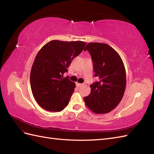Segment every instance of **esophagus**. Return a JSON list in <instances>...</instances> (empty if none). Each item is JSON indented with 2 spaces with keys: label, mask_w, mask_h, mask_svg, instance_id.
<instances>
[{
  "label": "esophagus",
  "mask_w": 154,
  "mask_h": 154,
  "mask_svg": "<svg viewBox=\"0 0 154 154\" xmlns=\"http://www.w3.org/2000/svg\"><path fill=\"white\" fill-rule=\"evenodd\" d=\"M76 86L78 87V88H80V87H82L83 84V83H76Z\"/></svg>",
  "instance_id": "obj_1"
}]
</instances>
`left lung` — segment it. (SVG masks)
I'll list each match as a JSON object with an SVG mask.
<instances>
[{"instance_id":"1","label":"left lung","mask_w":154,"mask_h":154,"mask_svg":"<svg viewBox=\"0 0 154 154\" xmlns=\"http://www.w3.org/2000/svg\"><path fill=\"white\" fill-rule=\"evenodd\" d=\"M94 76L98 81L90 85L91 92L83 97L87 106L96 114H106L122 101L126 87V72L119 54L106 44L88 43Z\"/></svg>"}]
</instances>
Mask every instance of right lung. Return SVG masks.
<instances>
[{
  "label": "right lung",
  "instance_id": "1",
  "mask_svg": "<svg viewBox=\"0 0 154 154\" xmlns=\"http://www.w3.org/2000/svg\"><path fill=\"white\" fill-rule=\"evenodd\" d=\"M85 45L82 41L52 40L38 51L32 66L30 84L32 95L43 109L60 112L68 105L76 85L68 76L63 78V74Z\"/></svg>",
  "mask_w": 154,
  "mask_h": 154
}]
</instances>
